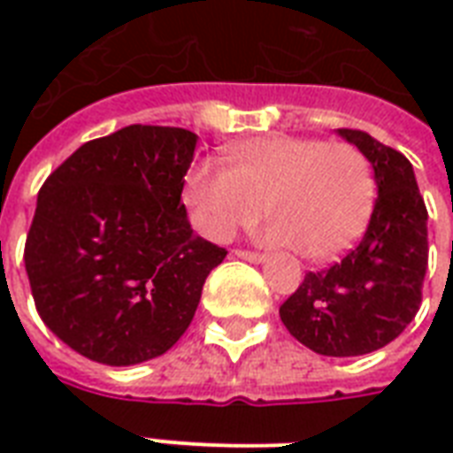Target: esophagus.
Instances as JSON below:
<instances>
[{
    "instance_id": "34e87169",
    "label": "esophagus",
    "mask_w": 453,
    "mask_h": 453,
    "mask_svg": "<svg viewBox=\"0 0 453 453\" xmlns=\"http://www.w3.org/2000/svg\"><path fill=\"white\" fill-rule=\"evenodd\" d=\"M234 256H237V258H242V261H249V263H265V256L254 254V251H242V249H237V251H234Z\"/></svg>"
}]
</instances>
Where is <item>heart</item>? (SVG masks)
Listing matches in <instances>:
<instances>
[{"label": "heart", "mask_w": 453, "mask_h": 453, "mask_svg": "<svg viewBox=\"0 0 453 453\" xmlns=\"http://www.w3.org/2000/svg\"><path fill=\"white\" fill-rule=\"evenodd\" d=\"M227 162H199L185 176V206L209 240L251 227L265 204L270 244L329 261L355 244L372 216V169L348 143L277 134L233 145Z\"/></svg>", "instance_id": "obj_1"}]
</instances>
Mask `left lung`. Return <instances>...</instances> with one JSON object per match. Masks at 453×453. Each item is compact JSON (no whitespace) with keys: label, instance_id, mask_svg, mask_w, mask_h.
<instances>
[{"label":"left lung","instance_id":"8db88e82","mask_svg":"<svg viewBox=\"0 0 453 453\" xmlns=\"http://www.w3.org/2000/svg\"><path fill=\"white\" fill-rule=\"evenodd\" d=\"M336 134L369 159L379 199L357 247L336 265L308 273L280 317L317 355L357 357L395 341L418 312L428 270V211L407 157L365 131Z\"/></svg>","mask_w":453,"mask_h":453}]
</instances>
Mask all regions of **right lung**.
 Instances as JSON below:
<instances>
[{
	"instance_id": "obj_1",
	"label": "right lung",
	"mask_w": 453,
	"mask_h": 453,
	"mask_svg": "<svg viewBox=\"0 0 453 453\" xmlns=\"http://www.w3.org/2000/svg\"><path fill=\"white\" fill-rule=\"evenodd\" d=\"M197 134L131 124L46 178L25 242L42 322L84 357L131 366L190 326L226 249L192 233L180 192Z\"/></svg>"
}]
</instances>
